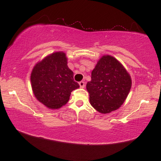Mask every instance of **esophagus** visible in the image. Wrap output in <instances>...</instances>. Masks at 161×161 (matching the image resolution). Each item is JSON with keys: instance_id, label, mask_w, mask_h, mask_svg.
<instances>
[{"instance_id": "esophagus-1", "label": "esophagus", "mask_w": 161, "mask_h": 161, "mask_svg": "<svg viewBox=\"0 0 161 161\" xmlns=\"http://www.w3.org/2000/svg\"><path fill=\"white\" fill-rule=\"evenodd\" d=\"M79 86H80V88H84V87H85V82H83V81H81V82H79Z\"/></svg>"}]
</instances>
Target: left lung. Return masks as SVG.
I'll list each match as a JSON object with an SVG mask.
<instances>
[{"label":"left lung","instance_id":"8db88e82","mask_svg":"<svg viewBox=\"0 0 161 161\" xmlns=\"http://www.w3.org/2000/svg\"><path fill=\"white\" fill-rule=\"evenodd\" d=\"M91 78L86 85L90 104L103 114L120 108L132 87L129 73L119 60L110 55H104L99 59Z\"/></svg>","mask_w":161,"mask_h":161}]
</instances>
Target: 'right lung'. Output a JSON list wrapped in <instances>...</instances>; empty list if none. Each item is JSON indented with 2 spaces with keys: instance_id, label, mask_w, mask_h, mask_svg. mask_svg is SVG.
<instances>
[{
  "instance_id": "1",
  "label": "right lung",
  "mask_w": 161,
  "mask_h": 161,
  "mask_svg": "<svg viewBox=\"0 0 161 161\" xmlns=\"http://www.w3.org/2000/svg\"><path fill=\"white\" fill-rule=\"evenodd\" d=\"M31 86L36 99L52 110L65 105L71 92L79 88L63 51L51 53L37 63L31 73Z\"/></svg>"
}]
</instances>
